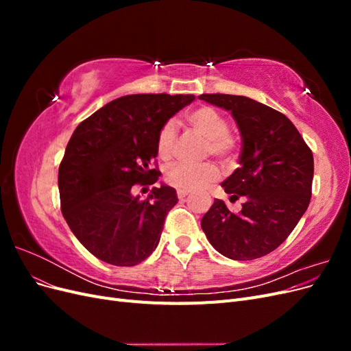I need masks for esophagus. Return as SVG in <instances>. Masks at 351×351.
Listing matches in <instances>:
<instances>
[{
    "label": "esophagus",
    "mask_w": 351,
    "mask_h": 351,
    "mask_svg": "<svg viewBox=\"0 0 351 351\" xmlns=\"http://www.w3.org/2000/svg\"><path fill=\"white\" fill-rule=\"evenodd\" d=\"M189 195H190V190H183V189H178V190H177L178 199H184V197L189 196Z\"/></svg>",
    "instance_id": "esophagus-1"
}]
</instances>
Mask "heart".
I'll use <instances>...</instances> for the list:
<instances>
[{"label": "heart", "instance_id": "b5f03b06", "mask_svg": "<svg viewBox=\"0 0 351 351\" xmlns=\"http://www.w3.org/2000/svg\"><path fill=\"white\" fill-rule=\"evenodd\" d=\"M186 121L192 129L208 139L206 154L221 158L224 162L231 161L237 152V142L228 130V120L218 110L202 105L186 114ZM177 127L173 121H167L161 125L156 137L158 154L161 158L168 159L176 151L177 145ZM219 177V169L215 164L205 162L200 165H190L176 162L168 165L164 178L165 182L176 189L196 190L210 183Z\"/></svg>", "mask_w": 351, "mask_h": 351}]
</instances>
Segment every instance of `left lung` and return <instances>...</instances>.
Listing matches in <instances>:
<instances>
[{"label": "left lung", "mask_w": 351, "mask_h": 351, "mask_svg": "<svg viewBox=\"0 0 351 351\" xmlns=\"http://www.w3.org/2000/svg\"><path fill=\"white\" fill-rule=\"evenodd\" d=\"M199 99L230 111L239 125L240 167L221 186L231 200L244 199L237 214L215 199L202 230L226 258H262L285 241L309 206L313 154L294 124L268 105L226 93Z\"/></svg>", "instance_id": "1"}]
</instances>
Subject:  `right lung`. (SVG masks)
Masks as SVG:
<instances>
[{
  "instance_id": "add662e5",
  "label": "right lung",
  "mask_w": 351,
  "mask_h": 351,
  "mask_svg": "<svg viewBox=\"0 0 351 351\" xmlns=\"http://www.w3.org/2000/svg\"><path fill=\"white\" fill-rule=\"evenodd\" d=\"M193 99V95H127L76 127L58 168L61 212L93 256L134 267L156 249L177 193L161 184L142 199L134 186L145 192L158 182L161 173L151 167L158 132Z\"/></svg>"
}]
</instances>
